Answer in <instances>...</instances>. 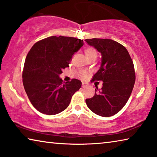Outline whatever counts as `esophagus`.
Returning a JSON list of instances; mask_svg holds the SVG:
<instances>
[{"label":"esophagus","mask_w":157,"mask_h":157,"mask_svg":"<svg viewBox=\"0 0 157 157\" xmlns=\"http://www.w3.org/2000/svg\"><path fill=\"white\" fill-rule=\"evenodd\" d=\"M87 87H88V85H87L86 83H82V88H87Z\"/></svg>","instance_id":"obj_1"}]
</instances>
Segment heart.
Returning <instances> with one entry per match:
<instances>
[{
  "label": "heart",
  "instance_id": "heart-1",
  "mask_svg": "<svg viewBox=\"0 0 157 157\" xmlns=\"http://www.w3.org/2000/svg\"><path fill=\"white\" fill-rule=\"evenodd\" d=\"M85 53H86V57L88 58L92 57V56H97L96 51L93 48H87L85 50ZM86 74H87V73L86 72V71H80V72H79V75H80L82 77L86 76Z\"/></svg>",
  "mask_w": 157,
  "mask_h": 157
}]
</instances>
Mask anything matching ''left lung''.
I'll return each mask as SVG.
<instances>
[{"label": "left lung", "instance_id": "1", "mask_svg": "<svg viewBox=\"0 0 157 157\" xmlns=\"http://www.w3.org/2000/svg\"><path fill=\"white\" fill-rule=\"evenodd\" d=\"M85 41L101 53V66L92 81H102L101 90L95 89L93 97L86 99L88 107L102 117L114 115L129 99L135 83L134 66L124 46L109 39L92 38Z\"/></svg>", "mask_w": 157, "mask_h": 157}]
</instances>
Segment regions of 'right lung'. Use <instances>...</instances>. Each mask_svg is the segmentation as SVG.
Returning a JSON list of instances; mask_svg holds the SVG:
<instances>
[{"label": "right lung", "mask_w": 157, "mask_h": 157, "mask_svg": "<svg viewBox=\"0 0 157 157\" xmlns=\"http://www.w3.org/2000/svg\"><path fill=\"white\" fill-rule=\"evenodd\" d=\"M83 45V40L78 38L51 36L35 43L28 52L23 84L28 99L38 111L53 115L68 107L82 83L72 79L63 84L60 75Z\"/></svg>", "instance_id": "1"}]
</instances>
